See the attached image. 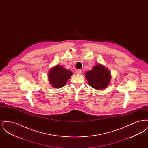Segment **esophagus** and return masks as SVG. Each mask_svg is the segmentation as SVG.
<instances>
[{"instance_id": "esophagus-1", "label": "esophagus", "mask_w": 148, "mask_h": 148, "mask_svg": "<svg viewBox=\"0 0 148 148\" xmlns=\"http://www.w3.org/2000/svg\"><path fill=\"white\" fill-rule=\"evenodd\" d=\"M76 73H77V74H82L83 72H82V71H81V70H80V69H77V70L76 71Z\"/></svg>"}]
</instances>
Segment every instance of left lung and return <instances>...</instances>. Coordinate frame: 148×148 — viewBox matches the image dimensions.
Wrapping results in <instances>:
<instances>
[{"label": "left lung", "mask_w": 148, "mask_h": 148, "mask_svg": "<svg viewBox=\"0 0 148 148\" xmlns=\"http://www.w3.org/2000/svg\"><path fill=\"white\" fill-rule=\"evenodd\" d=\"M85 76L89 85L97 90L106 89L110 84L112 78L109 69L99 63L93 66L92 70L88 71Z\"/></svg>", "instance_id": "8db88e82"}]
</instances>
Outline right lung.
Returning <instances> with one entry per match:
<instances>
[{
    "mask_svg": "<svg viewBox=\"0 0 148 148\" xmlns=\"http://www.w3.org/2000/svg\"><path fill=\"white\" fill-rule=\"evenodd\" d=\"M72 74L71 71L62 65H56L50 69L48 77L50 84L53 88H61L66 84Z\"/></svg>",
    "mask_w": 148,
    "mask_h": 148,
    "instance_id": "obj_1",
    "label": "right lung"
}]
</instances>
